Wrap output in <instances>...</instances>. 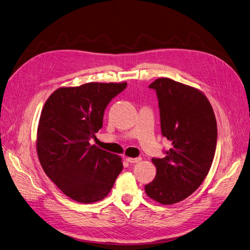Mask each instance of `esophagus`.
Segmentation results:
<instances>
[{
  "label": "esophagus",
  "mask_w": 250,
  "mask_h": 250,
  "mask_svg": "<svg viewBox=\"0 0 250 250\" xmlns=\"http://www.w3.org/2000/svg\"><path fill=\"white\" fill-rule=\"evenodd\" d=\"M128 162H129V164H137V162H139L141 159H142V158H141V157H135V158H132V157H126L125 158Z\"/></svg>",
  "instance_id": "1"
}]
</instances>
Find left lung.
Masks as SVG:
<instances>
[{
  "instance_id": "obj_1",
  "label": "left lung",
  "mask_w": 250,
  "mask_h": 250,
  "mask_svg": "<svg viewBox=\"0 0 250 250\" xmlns=\"http://www.w3.org/2000/svg\"><path fill=\"white\" fill-rule=\"evenodd\" d=\"M156 92L161 134L171 142L166 157L152 158L155 179L145 186L161 204L182 201L201 185L215 153L218 128L212 107L199 90L170 79L149 85Z\"/></svg>"
}]
</instances>
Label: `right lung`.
Wrapping results in <instances>:
<instances>
[{
	"label": "right lung",
	"mask_w": 250,
	"mask_h": 250,
	"mask_svg": "<svg viewBox=\"0 0 250 250\" xmlns=\"http://www.w3.org/2000/svg\"><path fill=\"white\" fill-rule=\"evenodd\" d=\"M127 83H88L59 88L42 107L37 151L46 175L71 199L105 198L123 170L122 158L90 144L103 125L107 105Z\"/></svg>",
	"instance_id": "obj_1"
}]
</instances>
